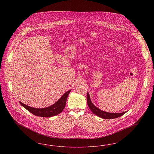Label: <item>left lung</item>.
Returning a JSON list of instances; mask_svg holds the SVG:
<instances>
[{"label": "left lung", "instance_id": "obj_1", "mask_svg": "<svg viewBox=\"0 0 154 154\" xmlns=\"http://www.w3.org/2000/svg\"><path fill=\"white\" fill-rule=\"evenodd\" d=\"M87 104H88V107L91 110V111L95 114L96 116L102 118L103 119H114L117 118L119 117L122 116H123L124 114H125L127 111H125L123 112H119V113H114V112H109L106 111H104L103 110L99 109L97 108L96 106H95L91 100L90 96L89 93L87 92Z\"/></svg>", "mask_w": 154, "mask_h": 154}]
</instances>
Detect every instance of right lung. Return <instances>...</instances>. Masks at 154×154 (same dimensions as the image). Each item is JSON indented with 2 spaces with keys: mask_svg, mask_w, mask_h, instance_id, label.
<instances>
[{
  "mask_svg": "<svg viewBox=\"0 0 154 154\" xmlns=\"http://www.w3.org/2000/svg\"><path fill=\"white\" fill-rule=\"evenodd\" d=\"M71 89L65 92L62 97L59 99L57 102L55 103L51 106L42 109H37L34 108L32 107H30L28 105H26L22 102H20L25 109L29 111L30 113L41 117H51L53 116H57L60 114L65 107L66 100L69 93L70 92Z\"/></svg>",
  "mask_w": 154,
  "mask_h": 154,
  "instance_id": "obj_1",
  "label": "right lung"
}]
</instances>
